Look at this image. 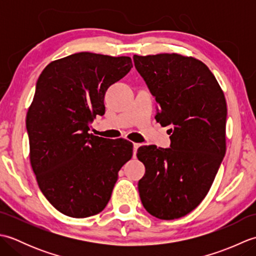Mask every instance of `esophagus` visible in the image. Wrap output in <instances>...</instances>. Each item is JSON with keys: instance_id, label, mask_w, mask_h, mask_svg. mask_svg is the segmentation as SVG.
Masks as SVG:
<instances>
[{"instance_id": "34e87169", "label": "esophagus", "mask_w": 256, "mask_h": 256, "mask_svg": "<svg viewBox=\"0 0 256 256\" xmlns=\"http://www.w3.org/2000/svg\"><path fill=\"white\" fill-rule=\"evenodd\" d=\"M140 144H138V143H134L133 144V150H134V155H136V152H138V148H140Z\"/></svg>"}]
</instances>
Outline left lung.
Here are the masks:
<instances>
[{
  "instance_id": "left-lung-1",
  "label": "left lung",
  "mask_w": 256,
  "mask_h": 256,
  "mask_svg": "<svg viewBox=\"0 0 256 256\" xmlns=\"http://www.w3.org/2000/svg\"><path fill=\"white\" fill-rule=\"evenodd\" d=\"M133 60L158 103L156 121L172 125L170 148L138 150L145 165L140 198L156 218H182L204 200L224 157V94L209 68L192 57L134 55Z\"/></svg>"
}]
</instances>
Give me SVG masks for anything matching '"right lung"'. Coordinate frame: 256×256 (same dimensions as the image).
Instances as JSON below:
<instances>
[{"label": "right lung", "instance_id": "right-lung-1", "mask_svg": "<svg viewBox=\"0 0 256 256\" xmlns=\"http://www.w3.org/2000/svg\"><path fill=\"white\" fill-rule=\"evenodd\" d=\"M132 67L126 56L84 52L50 62L37 80L26 116L30 165L42 194L64 214L101 212L132 158L128 140L89 134L94 118L104 114L108 88Z\"/></svg>", "mask_w": 256, "mask_h": 256}]
</instances>
